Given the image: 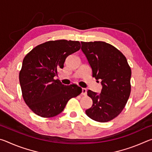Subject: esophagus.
I'll use <instances>...</instances> for the list:
<instances>
[{
    "mask_svg": "<svg viewBox=\"0 0 152 152\" xmlns=\"http://www.w3.org/2000/svg\"><path fill=\"white\" fill-rule=\"evenodd\" d=\"M86 92H87V90L84 88H82V94L84 95V96H85L86 95Z\"/></svg>",
    "mask_w": 152,
    "mask_h": 152,
    "instance_id": "1",
    "label": "esophagus"
}]
</instances>
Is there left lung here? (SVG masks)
<instances>
[{
	"instance_id": "1",
	"label": "left lung",
	"mask_w": 152,
	"mask_h": 152,
	"mask_svg": "<svg viewBox=\"0 0 152 152\" xmlns=\"http://www.w3.org/2000/svg\"><path fill=\"white\" fill-rule=\"evenodd\" d=\"M92 70V77L101 80L100 94L87 91L93 103L87 116L98 122H108L117 117L125 107L131 93L132 70L125 56L104 42H81Z\"/></svg>"
}]
</instances>
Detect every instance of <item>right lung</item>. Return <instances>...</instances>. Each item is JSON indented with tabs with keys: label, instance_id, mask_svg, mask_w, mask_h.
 Segmentation results:
<instances>
[{
	"label": "right lung",
	"instance_id": "obj_1",
	"mask_svg": "<svg viewBox=\"0 0 152 152\" xmlns=\"http://www.w3.org/2000/svg\"><path fill=\"white\" fill-rule=\"evenodd\" d=\"M80 47L78 41H49L25 56L19 72L20 85L25 103L36 115L55 117L63 111L69 100L82 92L76 84L65 86L54 79L66 58Z\"/></svg>",
	"mask_w": 152,
	"mask_h": 152
}]
</instances>
